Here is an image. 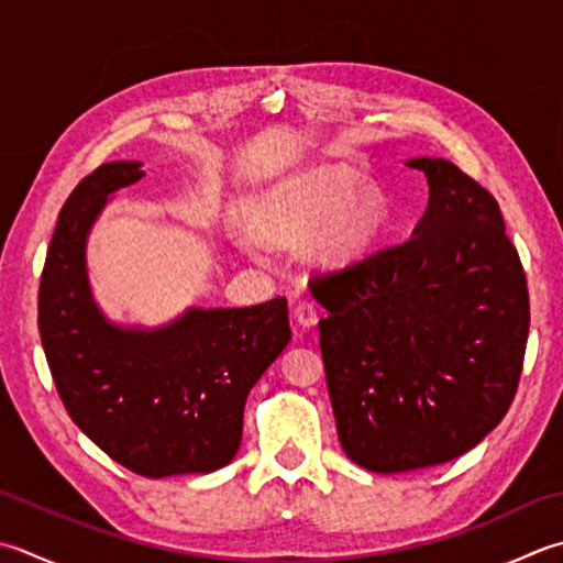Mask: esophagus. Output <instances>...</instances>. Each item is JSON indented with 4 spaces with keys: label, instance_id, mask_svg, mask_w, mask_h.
Here are the masks:
<instances>
[{
    "label": "esophagus",
    "instance_id": "34e87169",
    "mask_svg": "<svg viewBox=\"0 0 563 563\" xmlns=\"http://www.w3.org/2000/svg\"><path fill=\"white\" fill-rule=\"evenodd\" d=\"M292 317H295V322L300 324V327H314V324H317V319H319V314H317V307H314L312 302H307V300H302V302H297V305H295Z\"/></svg>",
    "mask_w": 563,
    "mask_h": 563
}]
</instances>
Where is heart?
<instances>
[{"label": "heart", "instance_id": "obj_1", "mask_svg": "<svg viewBox=\"0 0 563 563\" xmlns=\"http://www.w3.org/2000/svg\"><path fill=\"white\" fill-rule=\"evenodd\" d=\"M361 175L344 165H327L295 175L258 197L253 227L236 224V244L263 256V241L297 249L307 239V256L322 268H344L378 244L390 219L388 197L376 185H358Z\"/></svg>", "mask_w": 563, "mask_h": 563}]
</instances>
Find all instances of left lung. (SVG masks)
I'll list each match as a JSON object with an SVG mask.
<instances>
[{"label": "left lung", "mask_w": 563, "mask_h": 563, "mask_svg": "<svg viewBox=\"0 0 563 563\" xmlns=\"http://www.w3.org/2000/svg\"><path fill=\"white\" fill-rule=\"evenodd\" d=\"M429 202L412 236L310 283L341 449L373 473L446 464L508 412L530 332L495 197L444 158L407 161Z\"/></svg>", "instance_id": "left-lung-1"}]
</instances>
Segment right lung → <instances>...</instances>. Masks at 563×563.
<instances>
[{
  "label": "right lung",
  "mask_w": 563,
  "mask_h": 563,
  "mask_svg": "<svg viewBox=\"0 0 563 563\" xmlns=\"http://www.w3.org/2000/svg\"><path fill=\"white\" fill-rule=\"evenodd\" d=\"M139 161L104 163L55 224L38 288V332L65 410L117 464L146 478L212 473L236 456L253 385L292 339L288 302L187 307L163 327L109 319L87 275V236Z\"/></svg>",
  "instance_id": "1"
}]
</instances>
